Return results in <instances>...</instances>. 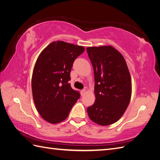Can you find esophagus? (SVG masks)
I'll return each mask as SVG.
<instances>
[{
  "label": "esophagus",
  "mask_w": 160,
  "mask_h": 160,
  "mask_svg": "<svg viewBox=\"0 0 160 160\" xmlns=\"http://www.w3.org/2000/svg\"><path fill=\"white\" fill-rule=\"evenodd\" d=\"M85 92H86V90H85V89H82V90H81V95L82 96L84 95L85 93Z\"/></svg>",
  "instance_id": "obj_1"
}]
</instances>
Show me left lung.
<instances>
[{
    "mask_svg": "<svg viewBox=\"0 0 160 160\" xmlns=\"http://www.w3.org/2000/svg\"><path fill=\"white\" fill-rule=\"evenodd\" d=\"M93 67L95 101L87 109L91 120L101 125L115 123L132 96V79L126 62L111 46L87 48Z\"/></svg>",
    "mask_w": 160,
    "mask_h": 160,
    "instance_id": "left-lung-1",
    "label": "left lung"
}]
</instances>
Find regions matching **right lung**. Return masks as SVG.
I'll return each instance as SVG.
<instances>
[{
  "label": "right lung",
  "instance_id": "right-lung-1",
  "mask_svg": "<svg viewBox=\"0 0 160 160\" xmlns=\"http://www.w3.org/2000/svg\"><path fill=\"white\" fill-rule=\"evenodd\" d=\"M84 51L82 46L58 41L38 56L32 76V97L38 112L47 122L64 121L80 98L68 82L74 61Z\"/></svg>",
  "mask_w": 160,
  "mask_h": 160
}]
</instances>
